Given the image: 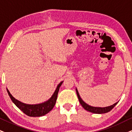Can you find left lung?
<instances>
[{"mask_svg": "<svg viewBox=\"0 0 132 132\" xmlns=\"http://www.w3.org/2000/svg\"><path fill=\"white\" fill-rule=\"evenodd\" d=\"M76 93L78 98V100H79L81 106L85 108V110L89 111V112L96 113V114H102V113H106L109 112L110 111H111V110L114 107L115 105H116L118 102L114 103V104L112 105L106 106V107H95V106H92L89 105H88L87 103H86L82 99H81V98L80 97V96L79 94H78V90L77 88H76Z\"/></svg>", "mask_w": 132, "mask_h": 132, "instance_id": "8db88e82", "label": "left lung"}]
</instances>
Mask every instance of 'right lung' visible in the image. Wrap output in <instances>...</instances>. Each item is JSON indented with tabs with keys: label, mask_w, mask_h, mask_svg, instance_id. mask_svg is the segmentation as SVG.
<instances>
[{
	"label": "right lung",
	"mask_w": 132,
	"mask_h": 132,
	"mask_svg": "<svg viewBox=\"0 0 132 132\" xmlns=\"http://www.w3.org/2000/svg\"><path fill=\"white\" fill-rule=\"evenodd\" d=\"M63 82V81H61L58 85L54 93L47 101L39 103V104L30 105L21 102L15 99L14 97H13L12 95L10 94L8 89H7L8 95H9L10 97L11 98V101L23 113H24L27 116H30V117H39V116H42L46 114L54 108L55 105L56 99H57L60 87L62 85Z\"/></svg>",
	"instance_id": "obj_1"
}]
</instances>
